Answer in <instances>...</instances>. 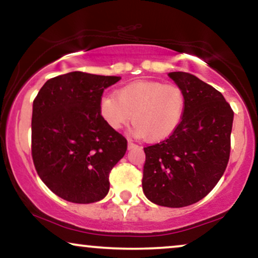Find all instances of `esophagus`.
I'll list each match as a JSON object with an SVG mask.
<instances>
[{"label": "esophagus", "mask_w": 258, "mask_h": 258, "mask_svg": "<svg viewBox=\"0 0 258 258\" xmlns=\"http://www.w3.org/2000/svg\"><path fill=\"white\" fill-rule=\"evenodd\" d=\"M136 147H137V145H135V143H134L132 140H128V149L129 150L136 148Z\"/></svg>", "instance_id": "obj_1"}]
</instances>
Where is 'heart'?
Listing matches in <instances>:
<instances>
[{"label":"heart","instance_id":"obj_1","mask_svg":"<svg viewBox=\"0 0 258 258\" xmlns=\"http://www.w3.org/2000/svg\"><path fill=\"white\" fill-rule=\"evenodd\" d=\"M185 106V93L178 85L141 80L117 90L116 96H103L99 113L113 130L122 129L133 118L135 135L158 142L175 132Z\"/></svg>","mask_w":258,"mask_h":258}]
</instances>
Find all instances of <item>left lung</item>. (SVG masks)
Here are the masks:
<instances>
[{
  "instance_id": "8db88e82",
  "label": "left lung",
  "mask_w": 258,
  "mask_h": 258,
  "mask_svg": "<svg viewBox=\"0 0 258 258\" xmlns=\"http://www.w3.org/2000/svg\"><path fill=\"white\" fill-rule=\"evenodd\" d=\"M168 77L185 93V112L168 139L145 148L142 188L156 205L185 207L209 195L225 172L233 111L222 93L198 77Z\"/></svg>"
}]
</instances>
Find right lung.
Wrapping results in <instances>:
<instances>
[{
    "label": "right lung",
    "mask_w": 258,
    "mask_h": 258,
    "mask_svg": "<svg viewBox=\"0 0 258 258\" xmlns=\"http://www.w3.org/2000/svg\"><path fill=\"white\" fill-rule=\"evenodd\" d=\"M121 77L70 72L47 80L33 102L32 156L43 183L63 200L90 204L110 188L126 140L99 113L103 91Z\"/></svg>",
    "instance_id": "obj_1"
}]
</instances>
